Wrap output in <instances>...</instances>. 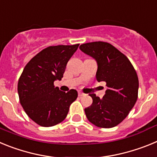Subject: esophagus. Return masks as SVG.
Here are the masks:
<instances>
[{
  "label": "esophagus",
  "instance_id": "1",
  "mask_svg": "<svg viewBox=\"0 0 157 157\" xmlns=\"http://www.w3.org/2000/svg\"><path fill=\"white\" fill-rule=\"evenodd\" d=\"M78 96H79V97H82V96L86 95V94H84V93L81 92V91H78Z\"/></svg>",
  "mask_w": 157,
  "mask_h": 157
}]
</instances>
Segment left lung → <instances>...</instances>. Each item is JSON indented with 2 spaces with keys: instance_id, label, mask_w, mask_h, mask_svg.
Listing matches in <instances>:
<instances>
[{
  "instance_id": "8db88e82",
  "label": "left lung",
  "mask_w": 157,
  "mask_h": 157,
  "mask_svg": "<svg viewBox=\"0 0 157 157\" xmlns=\"http://www.w3.org/2000/svg\"><path fill=\"white\" fill-rule=\"evenodd\" d=\"M79 48L98 63L96 78L106 82L103 98L90 94L93 103L85 109L87 119L101 128H112L120 124L135 105L138 94V78L128 58L110 43L94 41Z\"/></svg>"
}]
</instances>
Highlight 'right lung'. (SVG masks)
Instances as JSON below:
<instances>
[{
	"label": "right lung",
	"instance_id": "add662e5",
	"mask_svg": "<svg viewBox=\"0 0 157 157\" xmlns=\"http://www.w3.org/2000/svg\"><path fill=\"white\" fill-rule=\"evenodd\" d=\"M79 44L53 45L44 48L27 63L18 82L20 104L27 116L39 126L52 127L61 123L72 102L75 90L63 92L55 80L63 78L67 63Z\"/></svg>",
	"mask_w": 157,
	"mask_h": 157
}]
</instances>
